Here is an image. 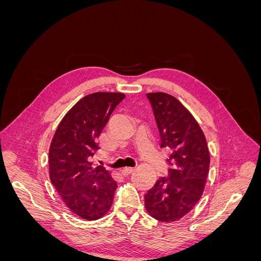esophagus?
Segmentation results:
<instances>
[{
  "label": "esophagus",
  "instance_id": "obj_1",
  "mask_svg": "<svg viewBox=\"0 0 261 261\" xmlns=\"http://www.w3.org/2000/svg\"><path fill=\"white\" fill-rule=\"evenodd\" d=\"M133 172H134V168H125V169L121 170L122 175H124V176H127V175H129L130 173H133Z\"/></svg>",
  "mask_w": 261,
  "mask_h": 261
}]
</instances>
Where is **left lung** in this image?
<instances>
[{
  "instance_id": "obj_1",
  "label": "left lung",
  "mask_w": 261,
  "mask_h": 261,
  "mask_svg": "<svg viewBox=\"0 0 261 261\" xmlns=\"http://www.w3.org/2000/svg\"><path fill=\"white\" fill-rule=\"evenodd\" d=\"M161 138L168 148V175L160 177L145 195L152 218L173 222L191 211L203 193L210 154L206 137L191 112L171 94L147 93Z\"/></svg>"
}]
</instances>
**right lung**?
I'll list each match as a JSON object with an SVG mask.
<instances>
[{
	"mask_svg": "<svg viewBox=\"0 0 261 261\" xmlns=\"http://www.w3.org/2000/svg\"><path fill=\"white\" fill-rule=\"evenodd\" d=\"M124 98L120 92L84 97L63 117L52 139L50 179L70 211L85 220H98L112 206L116 181L92 158L99 149L97 138Z\"/></svg>",
	"mask_w": 261,
	"mask_h": 261,
	"instance_id": "1",
	"label": "right lung"
}]
</instances>
